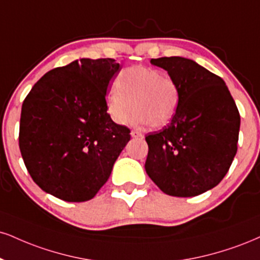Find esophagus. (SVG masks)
<instances>
[{
	"mask_svg": "<svg viewBox=\"0 0 260 260\" xmlns=\"http://www.w3.org/2000/svg\"><path fill=\"white\" fill-rule=\"evenodd\" d=\"M131 136L133 137V138H143V133L142 132H139V131H137V129H132L131 131Z\"/></svg>",
	"mask_w": 260,
	"mask_h": 260,
	"instance_id": "34e87169",
	"label": "esophagus"
}]
</instances>
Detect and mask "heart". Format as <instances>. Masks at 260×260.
I'll return each mask as SVG.
<instances>
[{"label": "heart", "instance_id": "heart-1", "mask_svg": "<svg viewBox=\"0 0 260 260\" xmlns=\"http://www.w3.org/2000/svg\"><path fill=\"white\" fill-rule=\"evenodd\" d=\"M116 87L108 96V109L112 120L127 123L133 108L134 121L152 128L170 124L178 110L179 89L176 81L160 70L146 67H131L117 76Z\"/></svg>", "mask_w": 260, "mask_h": 260}]
</instances>
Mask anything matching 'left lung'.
<instances>
[{"instance_id": "1", "label": "left lung", "mask_w": 260, "mask_h": 260, "mask_svg": "<svg viewBox=\"0 0 260 260\" xmlns=\"http://www.w3.org/2000/svg\"><path fill=\"white\" fill-rule=\"evenodd\" d=\"M176 81V116L145 137V171L161 191L192 198L217 186L237 151L240 112L219 76L181 57L150 60Z\"/></svg>"}]
</instances>
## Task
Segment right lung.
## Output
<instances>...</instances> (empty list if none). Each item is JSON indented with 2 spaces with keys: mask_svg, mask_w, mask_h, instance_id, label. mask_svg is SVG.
Returning a JSON list of instances; mask_svg holds the SVG:
<instances>
[{
  "mask_svg": "<svg viewBox=\"0 0 260 260\" xmlns=\"http://www.w3.org/2000/svg\"><path fill=\"white\" fill-rule=\"evenodd\" d=\"M115 59H80L53 69L21 106L19 148L31 178L68 202L88 201L110 177L131 139L108 114L105 94L120 73Z\"/></svg>",
  "mask_w": 260,
  "mask_h": 260,
  "instance_id": "obj_1",
  "label": "right lung"
}]
</instances>
